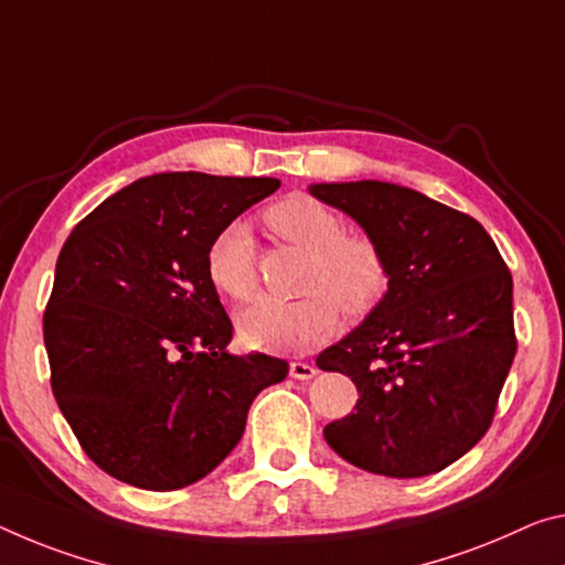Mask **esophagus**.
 Wrapping results in <instances>:
<instances>
[{
    "instance_id": "esophagus-1",
    "label": "esophagus",
    "mask_w": 565,
    "mask_h": 565,
    "mask_svg": "<svg viewBox=\"0 0 565 565\" xmlns=\"http://www.w3.org/2000/svg\"><path fill=\"white\" fill-rule=\"evenodd\" d=\"M317 366L315 364H307V362H291L289 364V374L294 380H311L317 377Z\"/></svg>"
}]
</instances>
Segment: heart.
<instances>
[{
    "label": "heart",
    "instance_id": "obj_1",
    "mask_svg": "<svg viewBox=\"0 0 565 565\" xmlns=\"http://www.w3.org/2000/svg\"><path fill=\"white\" fill-rule=\"evenodd\" d=\"M266 223L284 241L309 254L301 291L307 297L262 299L238 315V334L268 352H307L334 334L339 309L349 321L377 311L392 271L377 241L347 234L344 221L311 195H289L266 211ZM205 271L221 294L246 301L258 289L254 238L246 223L223 226L205 250Z\"/></svg>",
    "mask_w": 565,
    "mask_h": 565
}]
</instances>
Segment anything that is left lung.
<instances>
[{
	"mask_svg": "<svg viewBox=\"0 0 565 565\" xmlns=\"http://www.w3.org/2000/svg\"><path fill=\"white\" fill-rule=\"evenodd\" d=\"M387 254L392 281L360 327L317 356L360 392L324 427L331 450L366 472L423 478L480 443L513 364V276L480 223L382 181L309 185Z\"/></svg>",
	"mask_w": 565,
	"mask_h": 565,
	"instance_id": "1",
	"label": "left lung"
}]
</instances>
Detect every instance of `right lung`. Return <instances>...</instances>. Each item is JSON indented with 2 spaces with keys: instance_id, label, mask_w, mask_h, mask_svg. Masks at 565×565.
<instances>
[{
  "instance_id": "right-lung-1",
  "label": "right lung",
  "mask_w": 565,
  "mask_h": 565,
  "mask_svg": "<svg viewBox=\"0 0 565 565\" xmlns=\"http://www.w3.org/2000/svg\"><path fill=\"white\" fill-rule=\"evenodd\" d=\"M279 185L148 175L67 236L42 321L50 382L107 476L158 492L205 478L238 445L258 392L289 374L276 356L226 352L234 324L205 271L213 236Z\"/></svg>"
}]
</instances>
